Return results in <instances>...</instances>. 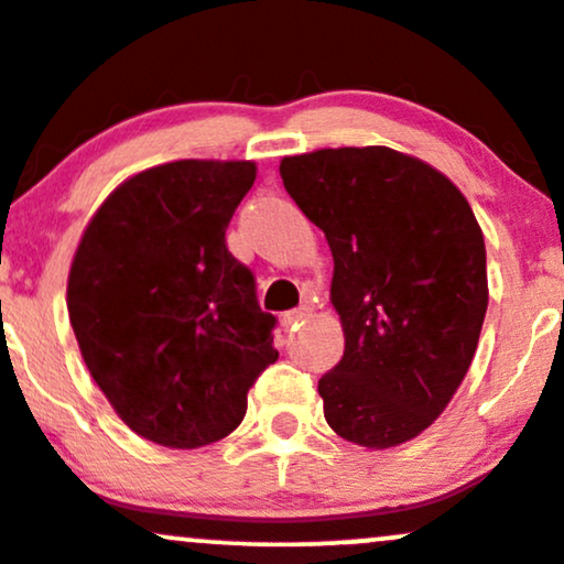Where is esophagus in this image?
<instances>
[{
	"label": "esophagus",
	"instance_id": "obj_1",
	"mask_svg": "<svg viewBox=\"0 0 564 564\" xmlns=\"http://www.w3.org/2000/svg\"><path fill=\"white\" fill-rule=\"evenodd\" d=\"M308 314H311V308H308V306H297V308H293V311H284V314H282L284 327H295V324L306 319Z\"/></svg>",
	"mask_w": 564,
	"mask_h": 564
}]
</instances>
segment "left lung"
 <instances>
[{
	"mask_svg": "<svg viewBox=\"0 0 564 564\" xmlns=\"http://www.w3.org/2000/svg\"><path fill=\"white\" fill-rule=\"evenodd\" d=\"M284 189L327 237L346 354L327 425L367 448L412 441L465 380L488 308L486 242L441 171L390 148L284 158Z\"/></svg>",
	"mask_w": 564,
	"mask_h": 564,
	"instance_id": "left-lung-1",
	"label": "left lung"
}]
</instances>
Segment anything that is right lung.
<instances>
[{"instance_id":"right-lung-1","label":"right lung","mask_w":564,"mask_h":564,"mask_svg":"<svg viewBox=\"0 0 564 564\" xmlns=\"http://www.w3.org/2000/svg\"><path fill=\"white\" fill-rule=\"evenodd\" d=\"M256 182L248 161H176L123 182L86 227L68 314L91 377L134 433L171 448L221 441L280 359L276 316L227 250Z\"/></svg>"}]
</instances>
